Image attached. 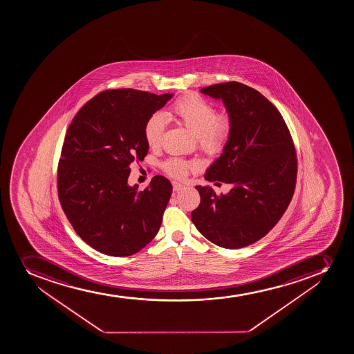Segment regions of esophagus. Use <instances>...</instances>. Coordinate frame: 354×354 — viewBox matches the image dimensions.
<instances>
[{
	"mask_svg": "<svg viewBox=\"0 0 354 354\" xmlns=\"http://www.w3.org/2000/svg\"><path fill=\"white\" fill-rule=\"evenodd\" d=\"M185 186H183V183H173V190L174 192H179V190L183 189Z\"/></svg>",
	"mask_w": 354,
	"mask_h": 354,
	"instance_id": "1",
	"label": "esophagus"
}]
</instances>
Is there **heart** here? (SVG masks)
I'll use <instances>...</instances> for the list:
<instances>
[{
    "label": "heart",
    "mask_w": 354,
    "mask_h": 354,
    "mask_svg": "<svg viewBox=\"0 0 354 354\" xmlns=\"http://www.w3.org/2000/svg\"><path fill=\"white\" fill-rule=\"evenodd\" d=\"M168 115L196 136L200 150L207 157H216L224 151L233 129V120L228 113L217 114V109L201 95H183L171 105ZM166 121L159 113L149 116L144 126L147 145L158 147L164 138ZM165 171L174 178H183L194 164L171 158L162 164Z\"/></svg>",
    "instance_id": "1"
}]
</instances>
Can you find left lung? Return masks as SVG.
<instances>
[{
  "label": "left lung",
  "mask_w": 354,
  "mask_h": 354,
  "mask_svg": "<svg viewBox=\"0 0 354 354\" xmlns=\"http://www.w3.org/2000/svg\"><path fill=\"white\" fill-rule=\"evenodd\" d=\"M201 91L221 99L233 120L231 137L204 178L232 189L218 195L196 186L201 203L192 221L214 245L242 248L266 236L286 211L297 183V152L279 111L255 88L227 82Z\"/></svg>",
  "instance_id": "8db88e82"
}]
</instances>
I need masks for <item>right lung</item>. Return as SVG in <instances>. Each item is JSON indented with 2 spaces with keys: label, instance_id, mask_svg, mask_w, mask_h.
I'll use <instances>...</instances> for the list:
<instances>
[{
  "label": "right lung",
  "instance_id": "add662e5",
  "mask_svg": "<svg viewBox=\"0 0 354 354\" xmlns=\"http://www.w3.org/2000/svg\"><path fill=\"white\" fill-rule=\"evenodd\" d=\"M171 93L106 90L73 119L57 166L59 200L75 232L109 256L140 252L157 235L171 185L156 175L140 192L130 187V165L149 151L144 126Z\"/></svg>",
  "mask_w": 354,
  "mask_h": 354
}]
</instances>
